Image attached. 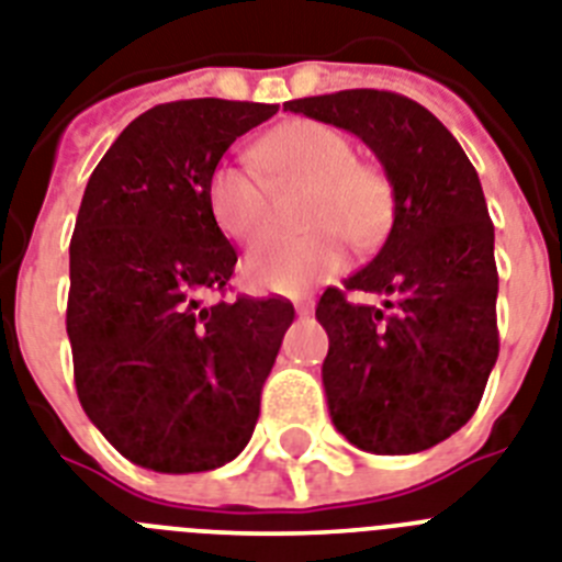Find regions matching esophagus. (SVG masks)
I'll list each match as a JSON object with an SVG mask.
<instances>
[{
    "instance_id": "esophagus-1",
    "label": "esophagus",
    "mask_w": 562,
    "mask_h": 562,
    "mask_svg": "<svg viewBox=\"0 0 562 562\" xmlns=\"http://www.w3.org/2000/svg\"><path fill=\"white\" fill-rule=\"evenodd\" d=\"M294 308H296V314H300V317H308L311 311H314V300H296Z\"/></svg>"
}]
</instances>
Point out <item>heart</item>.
<instances>
[{"mask_svg": "<svg viewBox=\"0 0 562 562\" xmlns=\"http://www.w3.org/2000/svg\"><path fill=\"white\" fill-rule=\"evenodd\" d=\"M254 162H220L205 186L216 228L248 243L271 220L273 188H308L300 211L305 234H271L243 259V282L259 294H303L346 268V239L357 248L380 243L394 214L391 182L374 162L353 159L342 131L314 120H291L254 145Z\"/></svg>", "mask_w": 562, "mask_h": 562, "instance_id": "b5f03b06", "label": "heart"}]
</instances>
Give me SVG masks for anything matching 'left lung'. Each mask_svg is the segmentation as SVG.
I'll return each mask as SVG.
<instances>
[{
    "label": "left lung",
    "instance_id": "left-lung-1",
    "mask_svg": "<svg viewBox=\"0 0 562 562\" xmlns=\"http://www.w3.org/2000/svg\"><path fill=\"white\" fill-rule=\"evenodd\" d=\"M360 136L383 165L394 223L346 290L328 289L317 319L328 334L323 385L334 426L371 454H417L465 426L497 362L494 225L474 165L451 131L414 99L337 91L285 102Z\"/></svg>",
    "mask_w": 562,
    "mask_h": 562
}]
</instances>
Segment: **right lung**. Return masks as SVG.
I'll return each mask as SVG.
<instances>
[{
	"label": "right lung",
	"mask_w": 562,
	"mask_h": 562,
	"mask_svg": "<svg viewBox=\"0 0 562 562\" xmlns=\"http://www.w3.org/2000/svg\"><path fill=\"white\" fill-rule=\"evenodd\" d=\"M280 105L179 99L150 108L93 168L70 239L68 339L85 414L122 457L162 474L231 463L294 305H202L237 251L205 186L237 136Z\"/></svg>",
	"instance_id": "obj_1"
}]
</instances>
